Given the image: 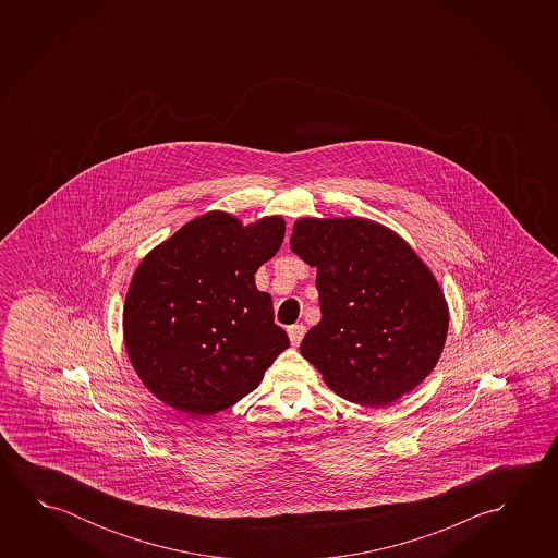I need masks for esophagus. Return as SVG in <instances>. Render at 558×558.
I'll return each mask as SVG.
<instances>
[{"instance_id": "1", "label": "esophagus", "mask_w": 558, "mask_h": 558, "mask_svg": "<svg viewBox=\"0 0 558 558\" xmlns=\"http://www.w3.org/2000/svg\"><path fill=\"white\" fill-rule=\"evenodd\" d=\"M288 337H290L292 347H300L302 338L305 337V325H292V327H288Z\"/></svg>"}]
</instances>
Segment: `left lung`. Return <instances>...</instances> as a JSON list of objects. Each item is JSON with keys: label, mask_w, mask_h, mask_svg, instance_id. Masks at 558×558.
Returning a JSON list of instances; mask_svg holds the SVG:
<instances>
[{"label": "left lung", "mask_w": 558, "mask_h": 558, "mask_svg": "<svg viewBox=\"0 0 558 558\" xmlns=\"http://www.w3.org/2000/svg\"><path fill=\"white\" fill-rule=\"evenodd\" d=\"M290 245L317 266L320 320L300 350L330 389L385 407L421 384L444 350L449 315L416 253L391 229L362 218H303Z\"/></svg>", "instance_id": "1"}]
</instances>
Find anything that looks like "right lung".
<instances>
[{"label":"right lung","instance_id":"1","mask_svg":"<svg viewBox=\"0 0 558 558\" xmlns=\"http://www.w3.org/2000/svg\"><path fill=\"white\" fill-rule=\"evenodd\" d=\"M282 218L243 228L223 211L189 221L140 263L124 303L130 362L157 399L208 416L255 391L290 347L258 266L282 245Z\"/></svg>","mask_w":558,"mask_h":558}]
</instances>
